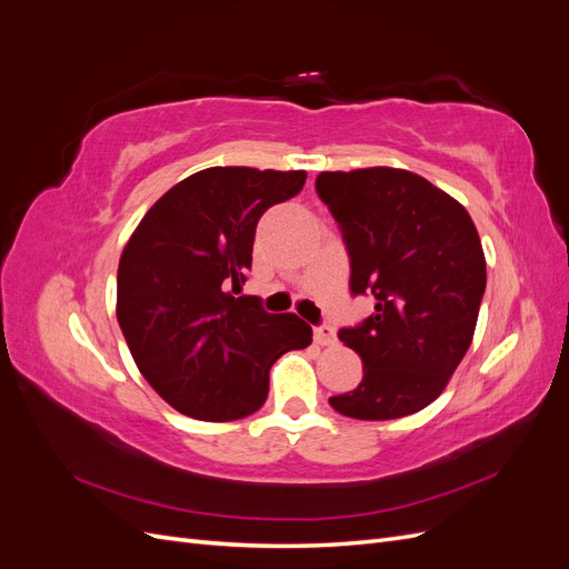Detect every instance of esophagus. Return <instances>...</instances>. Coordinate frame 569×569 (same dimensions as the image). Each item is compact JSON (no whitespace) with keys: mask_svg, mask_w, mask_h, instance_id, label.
I'll list each match as a JSON object with an SVG mask.
<instances>
[{"mask_svg":"<svg viewBox=\"0 0 569 569\" xmlns=\"http://www.w3.org/2000/svg\"><path fill=\"white\" fill-rule=\"evenodd\" d=\"M313 339L320 347H335L337 343V335H335V327L332 325H318L313 330Z\"/></svg>","mask_w":569,"mask_h":569,"instance_id":"34e87169","label":"esophagus"}]
</instances>
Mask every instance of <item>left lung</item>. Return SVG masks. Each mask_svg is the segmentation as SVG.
<instances>
[{
    "label": "left lung",
    "mask_w": 569,
    "mask_h": 569,
    "mask_svg": "<svg viewBox=\"0 0 569 569\" xmlns=\"http://www.w3.org/2000/svg\"><path fill=\"white\" fill-rule=\"evenodd\" d=\"M351 261V295L375 313L339 339L363 360V380L330 406L356 420H396L432 403L468 353L487 261L462 206L401 168L320 173Z\"/></svg>",
    "instance_id": "obj_1"
}]
</instances>
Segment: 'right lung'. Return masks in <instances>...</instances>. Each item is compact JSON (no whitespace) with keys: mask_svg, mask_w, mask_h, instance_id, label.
Returning <instances> with one entry per match:
<instances>
[{"mask_svg":"<svg viewBox=\"0 0 569 569\" xmlns=\"http://www.w3.org/2000/svg\"><path fill=\"white\" fill-rule=\"evenodd\" d=\"M303 182L306 170H199L151 206L126 244L118 325L144 380L182 416H251L268 399L274 360L313 341L299 316L232 297L247 282L258 220Z\"/></svg>","mask_w":569,"mask_h":569,"instance_id":"1","label":"right lung"}]
</instances>
